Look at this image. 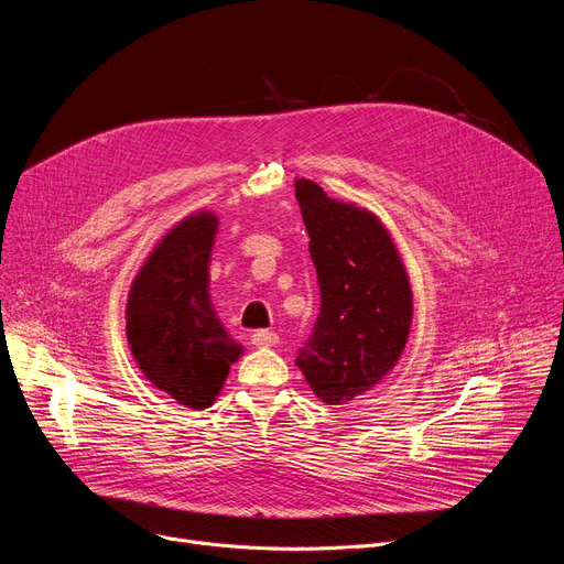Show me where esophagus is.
<instances>
[{
    "instance_id": "34e87169",
    "label": "esophagus",
    "mask_w": 564,
    "mask_h": 564,
    "mask_svg": "<svg viewBox=\"0 0 564 564\" xmlns=\"http://www.w3.org/2000/svg\"><path fill=\"white\" fill-rule=\"evenodd\" d=\"M252 344L257 348H268V346H276L279 344V335L272 333V330H257L252 335Z\"/></svg>"
}]
</instances>
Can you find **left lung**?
Segmentation results:
<instances>
[{
  "label": "left lung",
  "instance_id": "8db88e82",
  "mask_svg": "<svg viewBox=\"0 0 564 564\" xmlns=\"http://www.w3.org/2000/svg\"><path fill=\"white\" fill-rule=\"evenodd\" d=\"M294 187L321 290V312L296 366L324 404H348L381 381L404 350L413 292L375 214L330 198L307 178Z\"/></svg>",
  "mask_w": 564,
  "mask_h": 564
}]
</instances>
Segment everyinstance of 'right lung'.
I'll return each instance as SVG.
<instances>
[{"label": "right lung", "mask_w": 564, "mask_h": 564, "mask_svg": "<svg viewBox=\"0 0 564 564\" xmlns=\"http://www.w3.org/2000/svg\"><path fill=\"white\" fill-rule=\"evenodd\" d=\"M216 231L212 212L181 220L149 254L127 301V341L138 368L194 411L214 404L229 366L243 355L209 301Z\"/></svg>", "instance_id": "obj_1"}]
</instances>
